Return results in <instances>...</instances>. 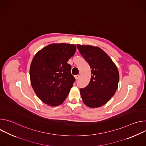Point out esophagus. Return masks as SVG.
<instances>
[{"label":"esophagus","mask_w":146,"mask_h":146,"mask_svg":"<svg viewBox=\"0 0 146 146\" xmlns=\"http://www.w3.org/2000/svg\"><path fill=\"white\" fill-rule=\"evenodd\" d=\"M79 77H80V75H76L74 76V78L76 80H78L79 78Z\"/></svg>","instance_id":"34e87169"}]
</instances>
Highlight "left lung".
I'll list each match as a JSON object with an SVG mask.
<instances>
[{
	"label": "left lung",
	"mask_w": 146,
	"mask_h": 146,
	"mask_svg": "<svg viewBox=\"0 0 146 146\" xmlns=\"http://www.w3.org/2000/svg\"><path fill=\"white\" fill-rule=\"evenodd\" d=\"M77 47L90 65L92 74L88 85L80 90L81 97L87 106L99 108L110 100L118 88V69L110 57L100 48L80 44Z\"/></svg>",
	"instance_id": "1"
}]
</instances>
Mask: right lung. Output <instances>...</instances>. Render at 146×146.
I'll list each match as a JSON object with an SVG mask.
<instances>
[{"label":"right lung","instance_id":"1","mask_svg":"<svg viewBox=\"0 0 146 146\" xmlns=\"http://www.w3.org/2000/svg\"><path fill=\"white\" fill-rule=\"evenodd\" d=\"M76 46L66 43L50 44L34 56L30 66L32 87L37 97L48 106L63 103L75 81L69 59Z\"/></svg>","mask_w":146,"mask_h":146}]
</instances>
